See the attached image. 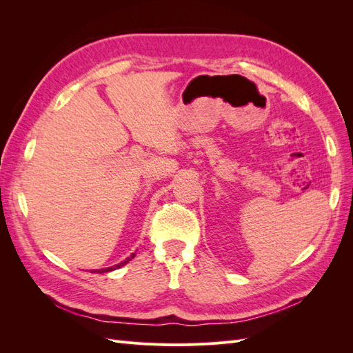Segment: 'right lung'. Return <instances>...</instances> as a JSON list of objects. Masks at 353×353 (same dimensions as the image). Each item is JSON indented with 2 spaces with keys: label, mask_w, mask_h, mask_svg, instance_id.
Listing matches in <instances>:
<instances>
[{
  "label": "right lung",
  "mask_w": 353,
  "mask_h": 353,
  "mask_svg": "<svg viewBox=\"0 0 353 353\" xmlns=\"http://www.w3.org/2000/svg\"><path fill=\"white\" fill-rule=\"evenodd\" d=\"M134 256H135V253H132L131 256H128V258L123 261V262H121V263H117V265H114V266H110V268H103V270H97V271H91V272H100V274H103V272H110V271H114V270H117V268H121V266H123L125 263H128L130 262L131 259H134Z\"/></svg>",
  "instance_id": "add662e5"
}]
</instances>
